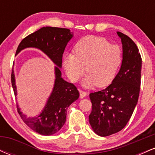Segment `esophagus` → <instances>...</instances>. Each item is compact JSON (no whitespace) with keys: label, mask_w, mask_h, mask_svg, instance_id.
Segmentation results:
<instances>
[{"label":"esophagus","mask_w":155,"mask_h":155,"mask_svg":"<svg viewBox=\"0 0 155 155\" xmlns=\"http://www.w3.org/2000/svg\"><path fill=\"white\" fill-rule=\"evenodd\" d=\"M79 94H80V97H81V98H83V97H84L85 96H87V93L86 92L79 90Z\"/></svg>","instance_id":"34e87169"}]
</instances>
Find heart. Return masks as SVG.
<instances>
[{"label":"heart","instance_id":"heart-1","mask_svg":"<svg viewBox=\"0 0 155 155\" xmlns=\"http://www.w3.org/2000/svg\"><path fill=\"white\" fill-rule=\"evenodd\" d=\"M74 53L63 57V64L68 77L76 82L87 72L82 85L90 87L107 86L113 81L122 62V51L117 44H111L103 37L88 35L74 46Z\"/></svg>","mask_w":155,"mask_h":155}]
</instances>
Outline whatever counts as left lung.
I'll use <instances>...</instances> for the list:
<instances>
[{
	"label": "left lung",
	"instance_id": "obj_1",
	"mask_svg": "<svg viewBox=\"0 0 155 155\" xmlns=\"http://www.w3.org/2000/svg\"><path fill=\"white\" fill-rule=\"evenodd\" d=\"M122 44V62L109 86L90 94L92 109L89 122L92 130L108 136L125 127L139 96L141 57L136 44L127 35L117 32Z\"/></svg>",
	"mask_w": 155,
	"mask_h": 155
}]
</instances>
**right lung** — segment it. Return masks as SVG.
Returning a JSON list of instances; mask_svg holds the SVG:
<instances>
[{
  "label": "right lung",
  "mask_w": 155,
  "mask_h": 155,
  "mask_svg": "<svg viewBox=\"0 0 155 155\" xmlns=\"http://www.w3.org/2000/svg\"><path fill=\"white\" fill-rule=\"evenodd\" d=\"M73 36L74 33L67 28L43 27L23 39L16 51L17 55L26 48H36L47 55L56 65L54 66L55 79L52 91L43 110L38 116L27 117L17 105V111L25 123L33 130L43 136H51L58 133L63 127L66 121L68 108L79 97L77 88L61 77L62 74L60 70L62 68L64 50ZM12 84L15 95L17 96V86L13 70Z\"/></svg>",
  "instance_id": "obj_1"
}]
</instances>
